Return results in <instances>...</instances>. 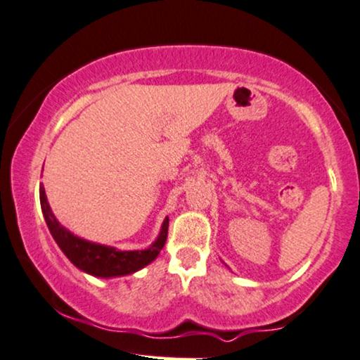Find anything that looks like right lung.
<instances>
[{
	"label": "right lung",
	"instance_id": "add662e5",
	"mask_svg": "<svg viewBox=\"0 0 360 360\" xmlns=\"http://www.w3.org/2000/svg\"><path fill=\"white\" fill-rule=\"evenodd\" d=\"M39 201L41 209H43V216L46 219L49 233H51L54 240L61 248V251L66 254V257L76 267L88 272V274L98 277L131 274V272H136L141 267L153 262L166 244L169 219L165 221L161 234H159L158 240L149 249H144V251H117L115 248H108V245L81 239L59 224L46 201V194H44L43 186L39 188Z\"/></svg>",
	"mask_w": 360,
	"mask_h": 360
}]
</instances>
